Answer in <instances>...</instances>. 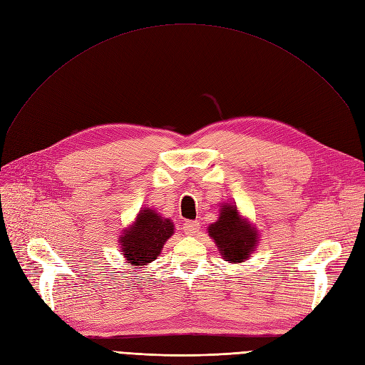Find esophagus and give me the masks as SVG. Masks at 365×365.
<instances>
[{"label": "esophagus", "instance_id": "1", "mask_svg": "<svg viewBox=\"0 0 365 365\" xmlns=\"http://www.w3.org/2000/svg\"><path fill=\"white\" fill-rule=\"evenodd\" d=\"M199 228H200V225H199V222H196V220H185V222L182 223V231H184L185 234H188V235L196 234V232L199 231Z\"/></svg>", "mask_w": 365, "mask_h": 365}]
</instances>
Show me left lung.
Returning a JSON list of instances; mask_svg holds the SVG:
<instances>
[{"label":"left lung","mask_w":365,"mask_h":365,"mask_svg":"<svg viewBox=\"0 0 365 365\" xmlns=\"http://www.w3.org/2000/svg\"><path fill=\"white\" fill-rule=\"evenodd\" d=\"M208 235L216 242L222 258L232 264L246 261L258 243L255 226L231 204L222 205L219 219L208 226Z\"/></svg>","instance_id":"8db88e82"}]
</instances>
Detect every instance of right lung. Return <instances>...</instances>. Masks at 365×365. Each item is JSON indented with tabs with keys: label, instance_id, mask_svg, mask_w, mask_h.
<instances>
[{
	"label": "right lung",
	"instance_id": "1",
	"mask_svg": "<svg viewBox=\"0 0 365 365\" xmlns=\"http://www.w3.org/2000/svg\"><path fill=\"white\" fill-rule=\"evenodd\" d=\"M173 222L161 217L154 210L143 208L130 228L119 237L122 255L134 266H146L157 259L161 249L173 234Z\"/></svg>",
	"mask_w": 365,
	"mask_h": 365
}]
</instances>
